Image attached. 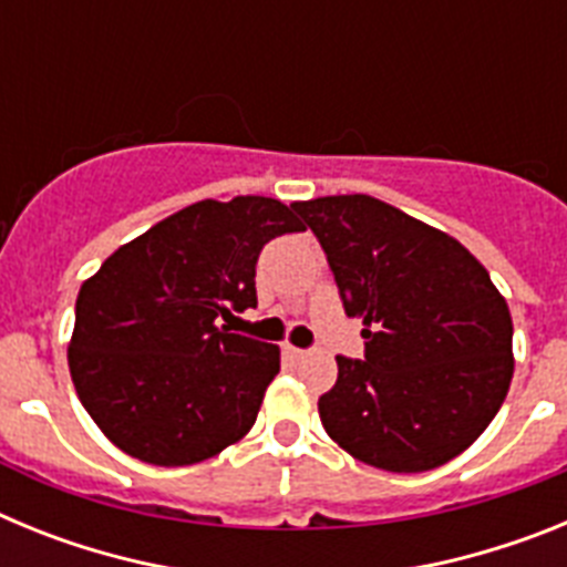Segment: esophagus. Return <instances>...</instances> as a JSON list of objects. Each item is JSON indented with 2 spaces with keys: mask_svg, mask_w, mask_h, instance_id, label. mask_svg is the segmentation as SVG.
Wrapping results in <instances>:
<instances>
[{
  "mask_svg": "<svg viewBox=\"0 0 567 567\" xmlns=\"http://www.w3.org/2000/svg\"><path fill=\"white\" fill-rule=\"evenodd\" d=\"M284 352H287L289 360H303V358H307V352H303V349H298V346H292V343L284 346Z\"/></svg>",
  "mask_w": 567,
  "mask_h": 567,
  "instance_id": "obj_1",
  "label": "esophagus"
}]
</instances>
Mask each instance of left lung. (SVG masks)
Masks as SVG:
<instances>
[{
	"label": "left lung",
	"mask_w": 567,
	"mask_h": 567,
	"mask_svg": "<svg viewBox=\"0 0 567 567\" xmlns=\"http://www.w3.org/2000/svg\"><path fill=\"white\" fill-rule=\"evenodd\" d=\"M318 235L365 358H338L320 423L354 460L394 474L463 454L514 378V323L468 249L372 195L295 202Z\"/></svg>",
	"instance_id": "obj_1"
}]
</instances>
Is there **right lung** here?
<instances>
[{"mask_svg": "<svg viewBox=\"0 0 567 567\" xmlns=\"http://www.w3.org/2000/svg\"><path fill=\"white\" fill-rule=\"evenodd\" d=\"M264 195L198 202L115 249L76 298L70 378L104 437L150 465H193L255 425L280 349L218 327L255 307L264 244L300 233Z\"/></svg>", "mask_w": 567, "mask_h": 567, "instance_id": "add662e5", "label": "right lung"}]
</instances>
